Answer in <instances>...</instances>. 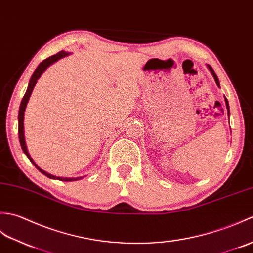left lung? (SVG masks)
<instances>
[{"label":"left lung","mask_w":253,"mask_h":253,"mask_svg":"<svg viewBox=\"0 0 253 253\" xmlns=\"http://www.w3.org/2000/svg\"><path fill=\"white\" fill-rule=\"evenodd\" d=\"M209 69H210V71L212 72V75H213V77H214V80H215V82H216V84L218 86H220V83H218V79H217V77H216V75H215V72L213 71V69L211 68V67L209 66ZM225 103H226V107H227V111H228V116H229V106H228V100H227V98L225 97Z\"/></svg>","instance_id":"8db88e82"}]
</instances>
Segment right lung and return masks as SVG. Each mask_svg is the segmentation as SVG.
Here are the masks:
<instances>
[{
    "instance_id": "obj_1",
    "label": "right lung",
    "mask_w": 253,
    "mask_h": 253,
    "mask_svg": "<svg viewBox=\"0 0 253 253\" xmlns=\"http://www.w3.org/2000/svg\"><path fill=\"white\" fill-rule=\"evenodd\" d=\"M67 55H68V53H66V52H64V50H61V52L57 53L56 55H53V56H50V57H48V58H46V59H44V60L42 61V63L38 66V68L35 70V72H33V74H32V76H31V78H30V81H29V85H28L27 91H26V93H25V95H24V97H22L21 103H20L19 112H18V135H19V142H20L22 150H24V153L26 154V156L28 157V158H29V160L32 162V164L36 166V168H37V169H38L39 171H40L41 173H43L44 175H46V176L49 177V178H57V179H59V181L71 182V181H77V179H80L81 177L66 178V177L53 176V175H50V174L46 173L45 171H43V170L41 169V168H39V167L36 165V162L32 160V158L30 157L29 153H28L27 146H26V142H25V135H24V116H25V109H26V107H27V103H28V100H29V97H30V95H31V93H32V89H33V87H35L38 79H39V78H40V76L42 75V72H43L44 70H45L48 66L54 64L55 61H57L58 59L65 57V56H67Z\"/></svg>"
}]
</instances>
